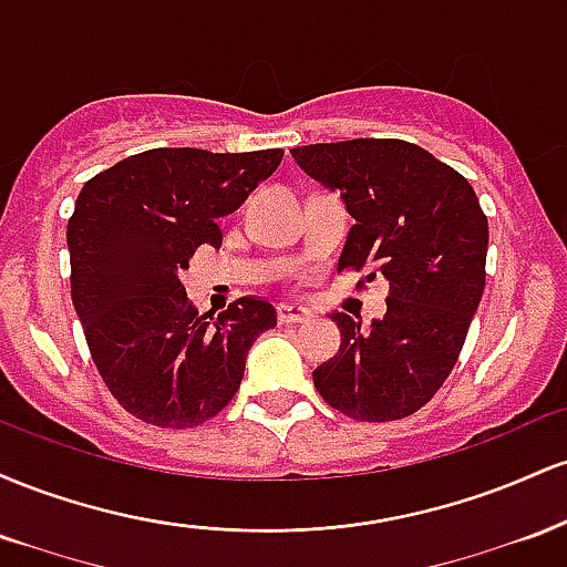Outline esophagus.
<instances>
[{
  "instance_id": "34e87169",
  "label": "esophagus",
  "mask_w": 567,
  "mask_h": 567,
  "mask_svg": "<svg viewBox=\"0 0 567 567\" xmlns=\"http://www.w3.org/2000/svg\"><path fill=\"white\" fill-rule=\"evenodd\" d=\"M277 320L282 324H296V322H309L311 311L306 306L298 303H279L277 306Z\"/></svg>"
}]
</instances>
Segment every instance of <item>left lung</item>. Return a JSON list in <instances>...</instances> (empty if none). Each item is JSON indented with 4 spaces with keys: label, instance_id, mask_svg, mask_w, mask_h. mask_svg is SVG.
I'll return each instance as SVG.
<instances>
[{
    "label": "left lung",
    "instance_id": "1",
    "mask_svg": "<svg viewBox=\"0 0 567 567\" xmlns=\"http://www.w3.org/2000/svg\"><path fill=\"white\" fill-rule=\"evenodd\" d=\"M306 175L338 192L354 226L338 269L389 282L386 315L333 311L341 347L315 370L330 408L396 421L432 400L458 360L485 290L487 218L470 181L426 148L354 138L292 148Z\"/></svg>",
    "mask_w": 567,
    "mask_h": 567
}]
</instances>
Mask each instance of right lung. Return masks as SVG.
<instances>
[{
	"mask_svg": "<svg viewBox=\"0 0 567 567\" xmlns=\"http://www.w3.org/2000/svg\"><path fill=\"white\" fill-rule=\"evenodd\" d=\"M279 162L282 148H148L82 186L66 231L71 301L97 373L135 419L205 424L243 383L252 341L277 324L258 296L207 320L188 306L181 271L199 245L220 247L218 218Z\"/></svg>",
	"mask_w": 567,
	"mask_h": 567,
	"instance_id": "obj_1",
	"label": "right lung"
}]
</instances>
